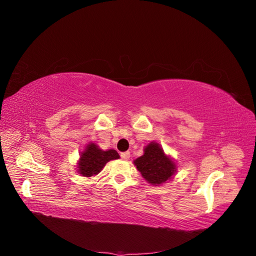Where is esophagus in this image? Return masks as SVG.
Returning <instances> with one entry per match:
<instances>
[{
  "mask_svg": "<svg viewBox=\"0 0 256 256\" xmlns=\"http://www.w3.org/2000/svg\"><path fill=\"white\" fill-rule=\"evenodd\" d=\"M120 157L122 160H128L130 158V152H125L120 154Z\"/></svg>",
  "mask_w": 256,
  "mask_h": 256,
  "instance_id": "1",
  "label": "esophagus"
}]
</instances>
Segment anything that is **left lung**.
I'll return each mask as SVG.
<instances>
[{
  "instance_id": "left-lung-1",
  "label": "left lung",
  "mask_w": 256,
  "mask_h": 256,
  "mask_svg": "<svg viewBox=\"0 0 256 256\" xmlns=\"http://www.w3.org/2000/svg\"><path fill=\"white\" fill-rule=\"evenodd\" d=\"M134 164L145 180L154 186L171 180L177 170L174 160L166 156L156 142H150L145 146L143 156L136 158Z\"/></svg>"
}]
</instances>
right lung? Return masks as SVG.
Here are the masks:
<instances>
[{
    "label": "right lung",
    "instance_id": "1",
    "mask_svg": "<svg viewBox=\"0 0 256 256\" xmlns=\"http://www.w3.org/2000/svg\"><path fill=\"white\" fill-rule=\"evenodd\" d=\"M118 158L120 154L115 150H102L95 143L90 142L81 152L76 168L82 176L92 177L102 172L106 162Z\"/></svg>",
    "mask_w": 256,
    "mask_h": 256
}]
</instances>
